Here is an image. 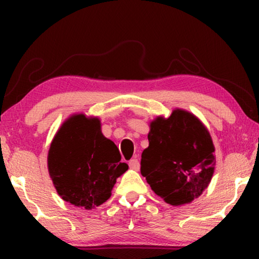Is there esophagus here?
<instances>
[{"label": "esophagus", "mask_w": 259, "mask_h": 259, "mask_svg": "<svg viewBox=\"0 0 259 259\" xmlns=\"http://www.w3.org/2000/svg\"><path fill=\"white\" fill-rule=\"evenodd\" d=\"M128 166H130V168H132V169H139V167H140L139 160L136 158L131 159V160L128 161Z\"/></svg>", "instance_id": "obj_1"}]
</instances>
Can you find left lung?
<instances>
[{"mask_svg": "<svg viewBox=\"0 0 259 259\" xmlns=\"http://www.w3.org/2000/svg\"><path fill=\"white\" fill-rule=\"evenodd\" d=\"M140 172L155 194L178 206L191 203L208 186L215 159L210 133L189 112L176 109L152 121Z\"/></svg>", "mask_w": 259, "mask_h": 259, "instance_id": "obj_1", "label": "left lung"}]
</instances>
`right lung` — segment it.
I'll use <instances>...</instances> for the list:
<instances>
[{"mask_svg": "<svg viewBox=\"0 0 259 259\" xmlns=\"http://www.w3.org/2000/svg\"><path fill=\"white\" fill-rule=\"evenodd\" d=\"M120 160L119 148L102 136L99 119L76 114L56 133L48 169L63 200L91 210L111 197L116 178L128 168Z\"/></svg>", "mask_w": 259, "mask_h": 259, "instance_id": "add662e5", "label": "right lung"}]
</instances>
